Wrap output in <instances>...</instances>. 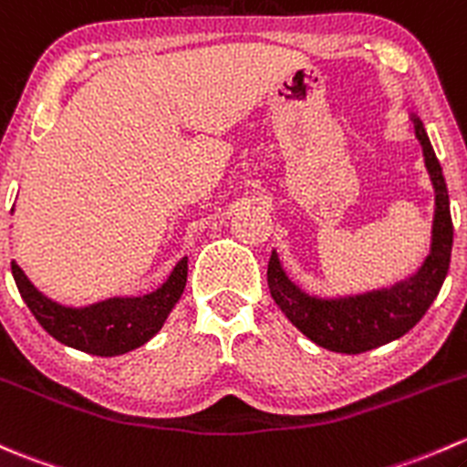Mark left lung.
Here are the masks:
<instances>
[{
    "mask_svg": "<svg viewBox=\"0 0 467 467\" xmlns=\"http://www.w3.org/2000/svg\"><path fill=\"white\" fill-rule=\"evenodd\" d=\"M416 139L423 147L425 168L434 188V221H431L430 253L420 268L410 277L358 293V296L317 297L302 291L286 271L279 254L268 262V288L284 316L317 347L336 353H365L405 336L439 296L452 254V217L443 170L428 139L423 122L411 114Z\"/></svg>",
    "mask_w": 467,
    "mask_h": 467,
    "instance_id": "obj_1",
    "label": "left lung"
}]
</instances>
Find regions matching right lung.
<instances>
[{
  "label": "right lung",
  "instance_id": "add662e5",
  "mask_svg": "<svg viewBox=\"0 0 467 467\" xmlns=\"http://www.w3.org/2000/svg\"><path fill=\"white\" fill-rule=\"evenodd\" d=\"M17 291L48 336L91 356H122L139 349L168 320L188 282V257L181 259L163 286L147 296L109 297L89 306H65L39 293L17 262H11Z\"/></svg>",
  "mask_w": 467,
  "mask_h": 467
}]
</instances>
